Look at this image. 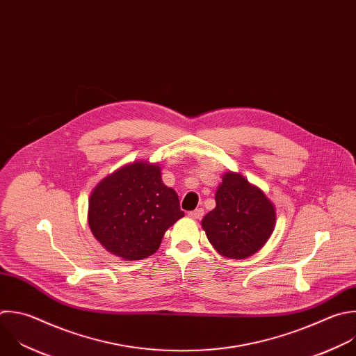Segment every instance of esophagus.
Returning a JSON list of instances; mask_svg holds the SVG:
<instances>
[{
    "instance_id": "esophagus-1",
    "label": "esophagus",
    "mask_w": 356,
    "mask_h": 356,
    "mask_svg": "<svg viewBox=\"0 0 356 356\" xmlns=\"http://www.w3.org/2000/svg\"><path fill=\"white\" fill-rule=\"evenodd\" d=\"M202 215H204V209L202 208H197V209L188 212V216H191L194 219H200V218H202Z\"/></svg>"
}]
</instances>
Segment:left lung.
<instances>
[{
    "instance_id": "1",
    "label": "left lung",
    "mask_w": 356,
    "mask_h": 356,
    "mask_svg": "<svg viewBox=\"0 0 356 356\" xmlns=\"http://www.w3.org/2000/svg\"><path fill=\"white\" fill-rule=\"evenodd\" d=\"M215 202L201 225L219 254L246 259L264 246L275 227V208L259 187L238 173H226Z\"/></svg>"
}]
</instances>
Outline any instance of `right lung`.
I'll use <instances>...</instances> for the list:
<instances>
[{
  "label": "right lung",
  "instance_id": "1",
  "mask_svg": "<svg viewBox=\"0 0 356 356\" xmlns=\"http://www.w3.org/2000/svg\"><path fill=\"white\" fill-rule=\"evenodd\" d=\"M184 212L161 168L137 162L102 180L90 194L88 222L100 245L124 260L154 254L165 232Z\"/></svg>",
  "mask_w": 356,
  "mask_h": 356
}]
</instances>
